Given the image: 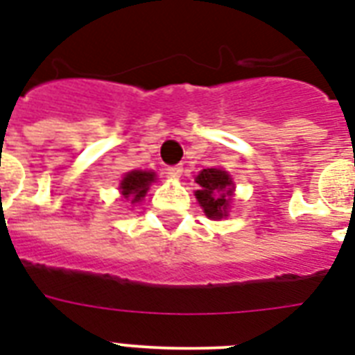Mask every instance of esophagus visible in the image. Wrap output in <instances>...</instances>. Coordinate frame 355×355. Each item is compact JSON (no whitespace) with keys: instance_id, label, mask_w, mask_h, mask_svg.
Here are the masks:
<instances>
[{"instance_id":"1","label":"esophagus","mask_w":355,"mask_h":355,"mask_svg":"<svg viewBox=\"0 0 355 355\" xmlns=\"http://www.w3.org/2000/svg\"><path fill=\"white\" fill-rule=\"evenodd\" d=\"M166 171H167V175H169V177H180L184 169H182V166H169Z\"/></svg>"}]
</instances>
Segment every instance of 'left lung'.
<instances>
[{
  "instance_id": "obj_1",
  "label": "left lung",
  "mask_w": 355,
  "mask_h": 355,
  "mask_svg": "<svg viewBox=\"0 0 355 355\" xmlns=\"http://www.w3.org/2000/svg\"><path fill=\"white\" fill-rule=\"evenodd\" d=\"M195 182L199 189L195 197L199 205L205 208V214L210 219H221L227 216L228 200L232 195V180L223 169H202Z\"/></svg>"
}]
</instances>
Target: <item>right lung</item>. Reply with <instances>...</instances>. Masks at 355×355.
I'll list each match as a JSON object with an SVG mask.
<instances>
[{
  "instance_id": "add662e5",
  "label": "right lung",
  "mask_w": 355,
  "mask_h": 355,
  "mask_svg": "<svg viewBox=\"0 0 355 355\" xmlns=\"http://www.w3.org/2000/svg\"><path fill=\"white\" fill-rule=\"evenodd\" d=\"M150 182H155V173L149 171H130L125 175L121 180V193L125 199H130L132 202H139L144 199L147 189H149Z\"/></svg>"
}]
</instances>
